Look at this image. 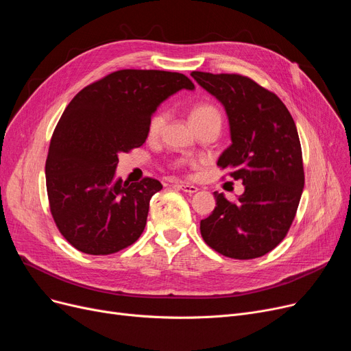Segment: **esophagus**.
<instances>
[{
    "instance_id": "esophagus-1",
    "label": "esophagus",
    "mask_w": 351,
    "mask_h": 351,
    "mask_svg": "<svg viewBox=\"0 0 351 351\" xmlns=\"http://www.w3.org/2000/svg\"><path fill=\"white\" fill-rule=\"evenodd\" d=\"M174 187L182 190L184 193H189V194H194L198 191V189L195 186H191V184H184V182H176Z\"/></svg>"
}]
</instances>
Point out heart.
Here are the masks:
<instances>
[{
	"label": "heart",
	"mask_w": 351,
	"mask_h": 351,
	"mask_svg": "<svg viewBox=\"0 0 351 351\" xmlns=\"http://www.w3.org/2000/svg\"><path fill=\"white\" fill-rule=\"evenodd\" d=\"M208 117H220V114L211 106H198L190 112V121H191V124H195L197 121L208 119ZM165 123H167V112H164V111L156 112L148 124L149 137L160 136V132L162 131Z\"/></svg>",
	"instance_id": "1"
}]
</instances>
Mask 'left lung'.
<instances>
[{
    "label": "left lung",
    "mask_w": 351,
    "mask_h": 351,
    "mask_svg": "<svg viewBox=\"0 0 351 351\" xmlns=\"http://www.w3.org/2000/svg\"><path fill=\"white\" fill-rule=\"evenodd\" d=\"M191 77L226 110L231 144L217 165L244 184L236 203L214 191L217 206L199 231L226 257H261L286 237L304 189L294 120L276 94L247 77L202 71Z\"/></svg>",
    "instance_id": "1"
}]
</instances>
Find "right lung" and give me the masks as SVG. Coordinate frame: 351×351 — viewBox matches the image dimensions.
I'll return each mask as SVG.
<instances>
[{"label":"right lung","instance_id":"add662e5","mask_svg":"<svg viewBox=\"0 0 351 351\" xmlns=\"http://www.w3.org/2000/svg\"><path fill=\"white\" fill-rule=\"evenodd\" d=\"M181 90H194L184 74L121 70L81 90L64 110L45 162L47 193L60 232L80 252L112 254L141 236L149 199L162 186L117 178L119 154L145 143L153 114Z\"/></svg>","mask_w":351,"mask_h":351}]
</instances>
